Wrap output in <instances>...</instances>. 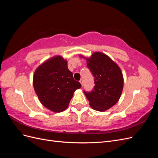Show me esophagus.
Masks as SVG:
<instances>
[{"instance_id": "obj_1", "label": "esophagus", "mask_w": 158, "mask_h": 158, "mask_svg": "<svg viewBox=\"0 0 158 158\" xmlns=\"http://www.w3.org/2000/svg\"><path fill=\"white\" fill-rule=\"evenodd\" d=\"M80 82L81 85H82V86H83V85H84V82H83V80H80Z\"/></svg>"}]
</instances>
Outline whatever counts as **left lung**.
I'll use <instances>...</instances> for the list:
<instances>
[{
    "instance_id": "8db88e82",
    "label": "left lung",
    "mask_w": 158,
    "mask_h": 158,
    "mask_svg": "<svg viewBox=\"0 0 158 158\" xmlns=\"http://www.w3.org/2000/svg\"><path fill=\"white\" fill-rule=\"evenodd\" d=\"M87 66L94 77L91 92L84 93L92 109L105 111L118 101L123 88V76L118 66L102 52H96L87 59Z\"/></svg>"
}]
</instances>
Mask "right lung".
Listing matches in <instances>:
<instances>
[{
  "instance_id": "1",
  "label": "right lung",
  "mask_w": 158,
  "mask_h": 158,
  "mask_svg": "<svg viewBox=\"0 0 158 158\" xmlns=\"http://www.w3.org/2000/svg\"><path fill=\"white\" fill-rule=\"evenodd\" d=\"M33 88L41 103L51 111L59 113L67 108L76 89L81 88L67 62L60 56L45 61L33 75Z\"/></svg>"
}]
</instances>
